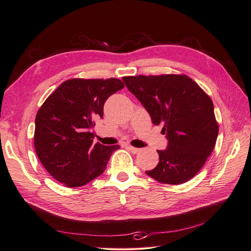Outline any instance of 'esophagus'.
<instances>
[{"instance_id": "esophagus-1", "label": "esophagus", "mask_w": 251, "mask_h": 251, "mask_svg": "<svg viewBox=\"0 0 251 251\" xmlns=\"http://www.w3.org/2000/svg\"><path fill=\"white\" fill-rule=\"evenodd\" d=\"M127 149L130 150L131 153H133V154H137V153H139V151H140V149L134 148V147H132V146H127Z\"/></svg>"}]
</instances>
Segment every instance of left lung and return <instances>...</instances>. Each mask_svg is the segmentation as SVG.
<instances>
[{
    "label": "left lung",
    "instance_id": "obj_1",
    "mask_svg": "<svg viewBox=\"0 0 251 251\" xmlns=\"http://www.w3.org/2000/svg\"><path fill=\"white\" fill-rule=\"evenodd\" d=\"M126 86L161 125L168 147L157 151L159 162L147 175L165 184L191 180L210 156L219 126L210 97L184 74L137 75L123 77Z\"/></svg>",
    "mask_w": 251,
    "mask_h": 251
}]
</instances>
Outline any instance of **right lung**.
Here are the masks:
<instances>
[{
  "label": "right lung",
  "mask_w": 251,
  "mask_h": 251,
  "mask_svg": "<svg viewBox=\"0 0 251 251\" xmlns=\"http://www.w3.org/2000/svg\"><path fill=\"white\" fill-rule=\"evenodd\" d=\"M125 87L117 78L64 81L35 117L36 155L51 176L67 187L82 186L101 175L119 146L93 143L95 119L108 98Z\"/></svg>",
  "instance_id": "obj_1"
}]
</instances>
